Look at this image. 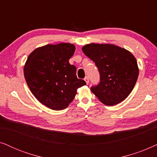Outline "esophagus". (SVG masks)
<instances>
[{"label":"esophagus","instance_id":"obj_1","mask_svg":"<svg viewBox=\"0 0 157 157\" xmlns=\"http://www.w3.org/2000/svg\"><path fill=\"white\" fill-rule=\"evenodd\" d=\"M84 81H86V83L87 84H88V83H89V77H88V76L85 77V78H84Z\"/></svg>","mask_w":157,"mask_h":157}]
</instances>
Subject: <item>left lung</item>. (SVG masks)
Returning a JSON list of instances; mask_svg holds the SVG:
<instances>
[{
    "label": "left lung",
    "instance_id": "8db88e82",
    "mask_svg": "<svg viewBox=\"0 0 157 157\" xmlns=\"http://www.w3.org/2000/svg\"><path fill=\"white\" fill-rule=\"evenodd\" d=\"M82 51L94 61L99 71V84L91 88L98 100L106 106H113L127 98L139 76L134 55L125 48L109 44L92 43L83 46Z\"/></svg>",
    "mask_w": 157,
    "mask_h": 157
}]
</instances>
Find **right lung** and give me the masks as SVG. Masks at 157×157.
<instances>
[{
	"instance_id": "1",
	"label": "right lung",
	"mask_w": 157,
	"mask_h": 157,
	"mask_svg": "<svg viewBox=\"0 0 157 157\" xmlns=\"http://www.w3.org/2000/svg\"><path fill=\"white\" fill-rule=\"evenodd\" d=\"M75 46L68 43L48 44L30 53L23 68L31 93L52 110H63L76 95L77 89L86 84L76 76V68L69 63Z\"/></svg>"
}]
</instances>
